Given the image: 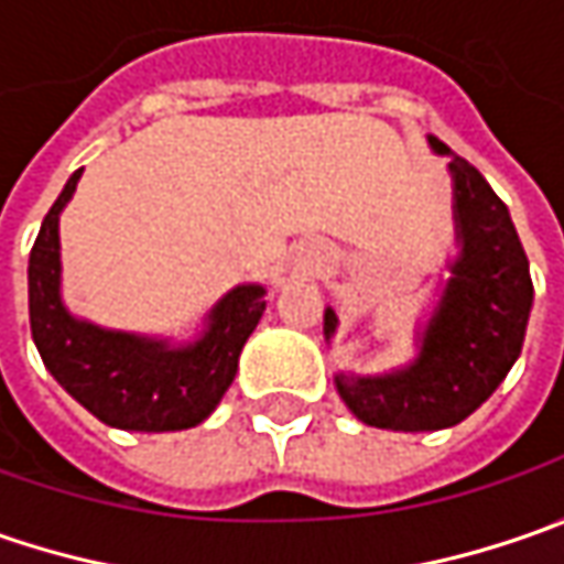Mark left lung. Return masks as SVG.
<instances>
[{
  "mask_svg": "<svg viewBox=\"0 0 564 564\" xmlns=\"http://www.w3.org/2000/svg\"><path fill=\"white\" fill-rule=\"evenodd\" d=\"M430 147L448 156L462 253L448 267L452 275L423 329L417 358L382 377H336L338 395L358 421L399 433L445 430L474 414L521 355L533 307L531 267L509 206L467 160L436 138ZM336 326V311L326 307V341Z\"/></svg>",
  "mask_w": 564,
  "mask_h": 564,
  "instance_id": "1",
  "label": "left lung"
}]
</instances>
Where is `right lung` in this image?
<instances>
[{
	"mask_svg": "<svg viewBox=\"0 0 564 564\" xmlns=\"http://www.w3.org/2000/svg\"><path fill=\"white\" fill-rule=\"evenodd\" d=\"M77 169L50 206L28 267L31 333L58 386L94 417L119 430L165 433L206 421L238 373L248 336L267 311L263 285H238L206 314L197 341L169 345L77 319L62 304L58 216L75 194Z\"/></svg>",
	"mask_w": 564,
	"mask_h": 564,
	"instance_id": "add662e5",
	"label": "right lung"
}]
</instances>
